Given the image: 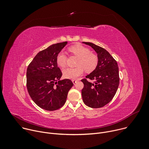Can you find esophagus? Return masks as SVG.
<instances>
[{"mask_svg":"<svg viewBox=\"0 0 149 149\" xmlns=\"http://www.w3.org/2000/svg\"><path fill=\"white\" fill-rule=\"evenodd\" d=\"M72 81L73 84H76V83H77V82L78 81V80H76V79H72Z\"/></svg>","mask_w":149,"mask_h":149,"instance_id":"obj_1","label":"esophagus"}]
</instances>
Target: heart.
Returning <instances> with one entry per match:
<instances>
[{
    "instance_id": "1",
    "label": "heart",
    "mask_w": 149,
    "mask_h": 149,
    "mask_svg": "<svg viewBox=\"0 0 149 149\" xmlns=\"http://www.w3.org/2000/svg\"><path fill=\"white\" fill-rule=\"evenodd\" d=\"M69 51L78 58L77 67L67 68L62 71L63 77L68 79H74L81 75L84 70L87 72L93 71L97 66L98 58L91 53L90 50L82 45H77L69 48ZM56 63L61 67H65L67 63V56L63 52H60L56 56Z\"/></svg>"
}]
</instances>
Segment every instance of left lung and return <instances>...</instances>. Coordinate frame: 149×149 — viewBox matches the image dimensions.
I'll return each instance as SVG.
<instances>
[{"label": "left lung", "instance_id": "1", "mask_svg": "<svg viewBox=\"0 0 149 149\" xmlns=\"http://www.w3.org/2000/svg\"><path fill=\"white\" fill-rule=\"evenodd\" d=\"M82 43L91 47L98 58L97 67L86 77L95 82H90L87 79L81 80L84 84L82 100L88 107L101 108L111 101L117 91L120 81L118 64L107 50L91 42Z\"/></svg>", "mask_w": 149, "mask_h": 149}]
</instances>
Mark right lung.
I'll return each mask as SVG.
<instances>
[{
	"label": "right lung",
	"instance_id": "right-lung-1",
	"mask_svg": "<svg viewBox=\"0 0 149 149\" xmlns=\"http://www.w3.org/2000/svg\"><path fill=\"white\" fill-rule=\"evenodd\" d=\"M68 42L53 44L38 52L28 67L26 87L34 102L47 111L56 110L64 105L74 84L69 79L60 80L62 72L56 56Z\"/></svg>",
	"mask_w": 149,
	"mask_h": 149
}]
</instances>
